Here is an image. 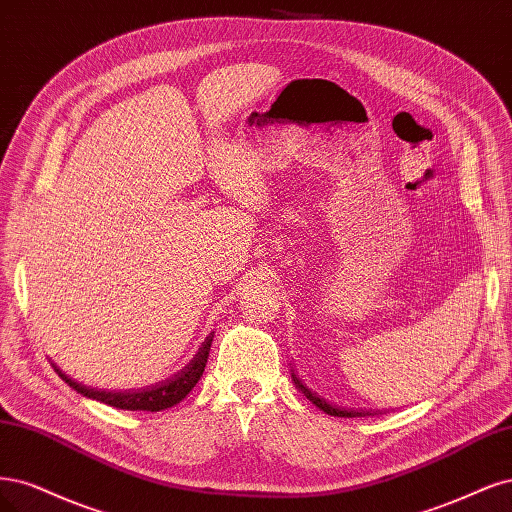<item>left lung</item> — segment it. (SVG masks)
Instances as JSON below:
<instances>
[{"mask_svg": "<svg viewBox=\"0 0 512 512\" xmlns=\"http://www.w3.org/2000/svg\"><path fill=\"white\" fill-rule=\"evenodd\" d=\"M291 376H293L295 387L302 389V393L306 395V398H308L312 404H315L317 408H321L323 412H327V415H332V417H370V415H374L372 410H353V408H338V406L327 404L325 400L319 398V395H315L308 387H304V385L300 383L298 376H295V374H291Z\"/></svg>", "mask_w": 512, "mask_h": 512, "instance_id": "left-lung-1", "label": "left lung"}]
</instances>
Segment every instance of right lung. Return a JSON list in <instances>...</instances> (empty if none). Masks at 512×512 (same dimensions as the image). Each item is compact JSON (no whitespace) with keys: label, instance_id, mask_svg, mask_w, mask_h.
Returning <instances> with one entry per match:
<instances>
[{"label":"right lung","instance_id":"obj_1","mask_svg":"<svg viewBox=\"0 0 512 512\" xmlns=\"http://www.w3.org/2000/svg\"><path fill=\"white\" fill-rule=\"evenodd\" d=\"M210 344H212V336L206 338V342L202 344V349L197 351V355L191 359V364L185 366V370H180L178 374H174L168 381H163L159 385L146 387V389H131V391H100V389H91L80 383H74L72 378L65 376L61 370H57V374L68 383L74 391L87 395V398H93L97 402H104L108 406L121 408V410H148V412H157V410H166L172 408L174 404H178L180 400H185L189 391L195 387V383L200 381L206 361H208V353H210Z\"/></svg>","mask_w":512,"mask_h":512}]
</instances>
